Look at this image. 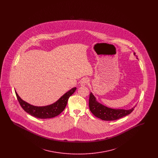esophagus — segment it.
<instances>
[{
	"mask_svg": "<svg viewBox=\"0 0 158 158\" xmlns=\"http://www.w3.org/2000/svg\"><path fill=\"white\" fill-rule=\"evenodd\" d=\"M88 83H89V80L87 78H83L81 82V85L82 86H85V85H86Z\"/></svg>",
	"mask_w": 158,
	"mask_h": 158,
	"instance_id": "obj_1",
	"label": "esophagus"
}]
</instances>
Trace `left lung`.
Instances as JSON below:
<instances>
[{
	"mask_svg": "<svg viewBox=\"0 0 158 158\" xmlns=\"http://www.w3.org/2000/svg\"><path fill=\"white\" fill-rule=\"evenodd\" d=\"M135 55V53H134ZM89 107L91 113L95 117L102 120L113 121L118 120L130 114L135 108L130 110L112 109L101 104L96 101V98L90 93L89 99Z\"/></svg>",
	"mask_w": 158,
	"mask_h": 158,
	"instance_id": "obj_1",
	"label": "left lung"
}]
</instances>
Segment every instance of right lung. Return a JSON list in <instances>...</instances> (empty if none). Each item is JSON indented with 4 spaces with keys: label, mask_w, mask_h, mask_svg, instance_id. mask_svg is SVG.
Masks as SVG:
<instances>
[{
    "label": "right lung",
    "mask_w": 158,
    "mask_h": 158,
    "mask_svg": "<svg viewBox=\"0 0 158 158\" xmlns=\"http://www.w3.org/2000/svg\"><path fill=\"white\" fill-rule=\"evenodd\" d=\"M76 88H73L64 94L61 98L55 103L45 106H36L23 101L19 97L16 92L15 94L17 99L23 110L35 117L44 119L53 118L59 115L65 108L68 103L69 98L75 92Z\"/></svg>",
    "instance_id": "add662e5"
}]
</instances>
